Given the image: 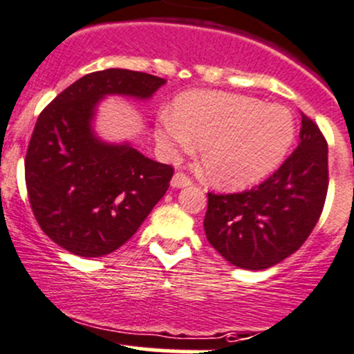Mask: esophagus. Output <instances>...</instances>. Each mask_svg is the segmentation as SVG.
Segmentation results:
<instances>
[{"mask_svg":"<svg viewBox=\"0 0 354 354\" xmlns=\"http://www.w3.org/2000/svg\"><path fill=\"white\" fill-rule=\"evenodd\" d=\"M192 184V180H191V177H187L185 176L184 172H176L174 174V177H172V187H187V185H191Z\"/></svg>","mask_w":354,"mask_h":354,"instance_id":"1","label":"esophagus"}]
</instances>
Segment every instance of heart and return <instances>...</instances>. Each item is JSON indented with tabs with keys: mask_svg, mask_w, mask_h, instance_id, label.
Wrapping results in <instances>:
<instances>
[{
	"mask_svg": "<svg viewBox=\"0 0 354 354\" xmlns=\"http://www.w3.org/2000/svg\"><path fill=\"white\" fill-rule=\"evenodd\" d=\"M156 138L169 151L201 147V169L214 185L240 189L278 169L295 140V122L279 105L220 92H189L165 111Z\"/></svg>",
	"mask_w": 354,
	"mask_h": 354,
	"instance_id": "b5f03b06",
	"label": "heart"
}]
</instances>
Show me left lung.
I'll list each match as a JSON object with an SVG mask.
<instances>
[{"label": "left lung", "instance_id": "left-lung-1", "mask_svg": "<svg viewBox=\"0 0 354 354\" xmlns=\"http://www.w3.org/2000/svg\"><path fill=\"white\" fill-rule=\"evenodd\" d=\"M327 187V141L319 126L301 114L300 143L271 177L250 191L207 192V242L236 268H271L308 239Z\"/></svg>", "mask_w": 354, "mask_h": 354}]
</instances>
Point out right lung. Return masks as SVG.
I'll list each match as a JSON object with an SVG mask.
<instances>
[{"label":"right lung","instance_id":"right-lung-1","mask_svg":"<svg viewBox=\"0 0 354 354\" xmlns=\"http://www.w3.org/2000/svg\"><path fill=\"white\" fill-rule=\"evenodd\" d=\"M165 80L111 68L85 75L41 112L25 156L28 201L53 242L80 257L124 245L163 198L174 176L131 145L104 143L92 129L100 98H150Z\"/></svg>","mask_w":354,"mask_h":354}]
</instances>
